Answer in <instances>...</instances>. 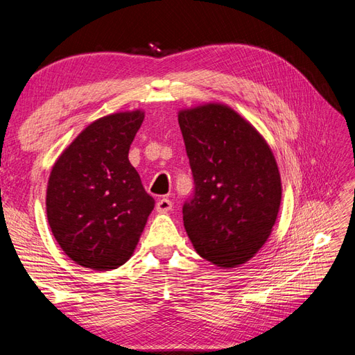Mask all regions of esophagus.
Returning a JSON list of instances; mask_svg holds the SVG:
<instances>
[{
    "label": "esophagus",
    "instance_id": "esophagus-1",
    "mask_svg": "<svg viewBox=\"0 0 355 355\" xmlns=\"http://www.w3.org/2000/svg\"><path fill=\"white\" fill-rule=\"evenodd\" d=\"M171 206H173V204H171V201H170V200H167V198H161V200H158V201H157V204H155V209H157V211H158V213H166V211L171 210Z\"/></svg>",
    "mask_w": 355,
    "mask_h": 355
}]
</instances>
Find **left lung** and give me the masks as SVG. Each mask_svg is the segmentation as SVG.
I'll list each match as a JSON object with an SVG mask.
<instances>
[{"instance_id":"obj_1","label":"left lung","mask_w":355,"mask_h":355,"mask_svg":"<svg viewBox=\"0 0 355 355\" xmlns=\"http://www.w3.org/2000/svg\"><path fill=\"white\" fill-rule=\"evenodd\" d=\"M196 182L184 225L197 253L220 268L250 261L266 243L282 202V178L263 136L231 106L180 110Z\"/></svg>"}]
</instances>
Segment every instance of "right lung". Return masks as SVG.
Listing matches in <instances>:
<instances>
[{
	"label": "right lung",
	"mask_w": 355,
	"mask_h": 355,
	"mask_svg": "<svg viewBox=\"0 0 355 355\" xmlns=\"http://www.w3.org/2000/svg\"><path fill=\"white\" fill-rule=\"evenodd\" d=\"M145 112H115L89 124L56 159L46 210L62 250L84 268L110 271L133 254L154 209L128 149Z\"/></svg>",
	"instance_id": "1"
}]
</instances>
